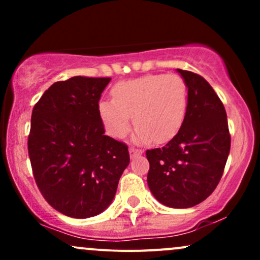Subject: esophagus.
<instances>
[{"mask_svg": "<svg viewBox=\"0 0 260 260\" xmlns=\"http://www.w3.org/2000/svg\"><path fill=\"white\" fill-rule=\"evenodd\" d=\"M129 154L131 156H137V155L142 154V150L140 149H136V148H129Z\"/></svg>", "mask_w": 260, "mask_h": 260, "instance_id": "obj_1", "label": "esophagus"}]
</instances>
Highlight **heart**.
Masks as SVG:
<instances>
[{
  "instance_id": "1",
  "label": "heart",
  "mask_w": 260,
  "mask_h": 260,
  "mask_svg": "<svg viewBox=\"0 0 260 260\" xmlns=\"http://www.w3.org/2000/svg\"><path fill=\"white\" fill-rule=\"evenodd\" d=\"M111 95L112 100H101L98 109L106 132L113 138L127 136L133 116L137 142H168L186 118L188 86L178 74H147L118 82Z\"/></svg>"
}]
</instances>
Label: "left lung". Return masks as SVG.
Segmentation results:
<instances>
[{"mask_svg":"<svg viewBox=\"0 0 260 260\" xmlns=\"http://www.w3.org/2000/svg\"><path fill=\"white\" fill-rule=\"evenodd\" d=\"M188 86V109L178 133L162 148L145 151L148 186L161 204L190 208L214 192L231 147L222 101L199 74L177 70Z\"/></svg>","mask_w":260,"mask_h":260,"instance_id":"obj_1","label":"left lung"}]
</instances>
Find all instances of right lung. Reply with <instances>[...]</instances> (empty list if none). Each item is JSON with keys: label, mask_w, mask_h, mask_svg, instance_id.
<instances>
[{"label": "right lung", "mask_w": 260, "mask_h": 260, "mask_svg": "<svg viewBox=\"0 0 260 260\" xmlns=\"http://www.w3.org/2000/svg\"><path fill=\"white\" fill-rule=\"evenodd\" d=\"M109 77L77 76L44 92L31 113L28 153L45 201L71 217L109 207L129 164L127 144L105 136L99 116Z\"/></svg>", "instance_id": "right-lung-1"}]
</instances>
